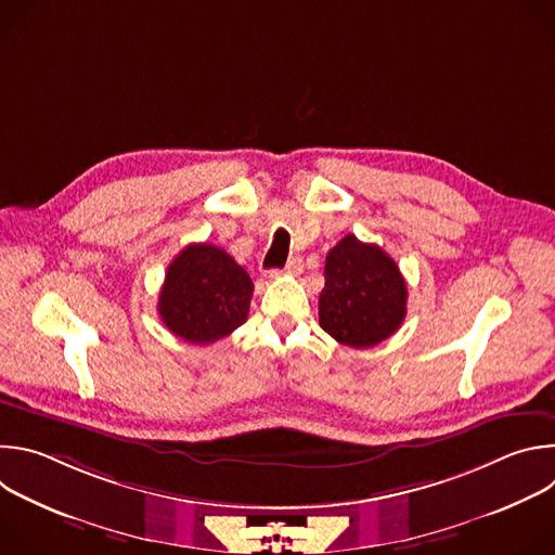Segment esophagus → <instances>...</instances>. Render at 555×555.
Masks as SVG:
<instances>
[{
  "mask_svg": "<svg viewBox=\"0 0 555 555\" xmlns=\"http://www.w3.org/2000/svg\"><path fill=\"white\" fill-rule=\"evenodd\" d=\"M300 272H302V261H300L298 257H294V259H289V261H287V266H285L283 270H272V272H270V276H281V274L296 276V274H300Z\"/></svg>",
  "mask_w": 555,
  "mask_h": 555,
  "instance_id": "obj_1",
  "label": "esophagus"
}]
</instances>
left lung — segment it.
<instances>
[{
  "instance_id": "obj_1",
  "label": "left lung",
  "mask_w": 555,
  "mask_h": 555,
  "mask_svg": "<svg viewBox=\"0 0 555 555\" xmlns=\"http://www.w3.org/2000/svg\"><path fill=\"white\" fill-rule=\"evenodd\" d=\"M406 281L379 246L347 234L330 250L319 323L340 345L369 349L406 319Z\"/></svg>"
}]
</instances>
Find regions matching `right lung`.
<instances>
[{
	"label": "right lung",
	"mask_w": 555,
	"mask_h": 555,
	"mask_svg": "<svg viewBox=\"0 0 555 555\" xmlns=\"http://www.w3.org/2000/svg\"><path fill=\"white\" fill-rule=\"evenodd\" d=\"M253 289L250 274L225 250L191 244L171 261L157 311L178 338L210 345L246 323Z\"/></svg>",
	"instance_id": "1"
}]
</instances>
